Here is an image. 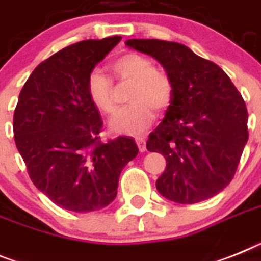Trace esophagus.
Listing matches in <instances>:
<instances>
[{"label": "esophagus", "mask_w": 261, "mask_h": 261, "mask_svg": "<svg viewBox=\"0 0 261 261\" xmlns=\"http://www.w3.org/2000/svg\"><path fill=\"white\" fill-rule=\"evenodd\" d=\"M136 144L139 146L140 152H145L146 150V142L144 137H136Z\"/></svg>", "instance_id": "esophagus-1"}]
</instances>
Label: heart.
Returning a JSON list of instances; mask_svg holds the SVG:
<instances>
[{
  "instance_id": "heart-1",
  "label": "heart",
  "mask_w": 261,
  "mask_h": 261,
  "mask_svg": "<svg viewBox=\"0 0 261 261\" xmlns=\"http://www.w3.org/2000/svg\"><path fill=\"white\" fill-rule=\"evenodd\" d=\"M115 79L129 84L128 101L132 103L111 122L113 130L125 135H140L150 126L155 112H164L174 97V83L168 72L153 66V62L139 53H126L111 63ZM87 93L100 112L113 116L117 111L116 90L112 79L95 70L87 77Z\"/></svg>"
}]
</instances>
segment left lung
Wrapping results in <instances>:
<instances>
[{"instance_id": "1", "label": "left lung", "mask_w": 261, "mask_h": 261, "mask_svg": "<svg viewBox=\"0 0 261 261\" xmlns=\"http://www.w3.org/2000/svg\"><path fill=\"white\" fill-rule=\"evenodd\" d=\"M125 43L157 59L174 83L173 101L146 141L149 152L166 160L157 190L184 204L219 194L232 181L248 140V112L240 92L218 64L185 44L161 39Z\"/></svg>"}]
</instances>
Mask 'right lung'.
Listing matches in <instances>:
<instances>
[{
    "instance_id": "add662e5",
    "label": "right lung",
    "mask_w": 261,
    "mask_h": 261,
    "mask_svg": "<svg viewBox=\"0 0 261 261\" xmlns=\"http://www.w3.org/2000/svg\"><path fill=\"white\" fill-rule=\"evenodd\" d=\"M121 37L70 44L41 62L19 93L14 141L33 184L75 213L108 206L120 173L137 155L135 140L104 142L103 120L87 93V77Z\"/></svg>"
}]
</instances>
